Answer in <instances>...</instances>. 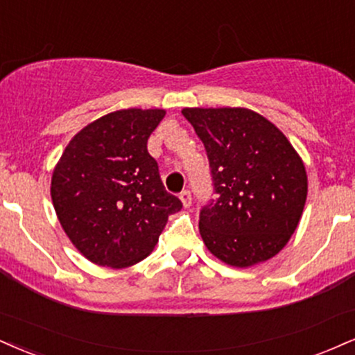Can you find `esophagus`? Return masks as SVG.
Listing matches in <instances>:
<instances>
[{"instance_id": "obj_1", "label": "esophagus", "mask_w": 355, "mask_h": 355, "mask_svg": "<svg viewBox=\"0 0 355 355\" xmlns=\"http://www.w3.org/2000/svg\"><path fill=\"white\" fill-rule=\"evenodd\" d=\"M180 200H182V203H183V207L185 208H189L190 205H191V193L189 190H183V191H180Z\"/></svg>"}]
</instances>
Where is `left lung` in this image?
Masks as SVG:
<instances>
[{
    "instance_id": "8db88e82",
    "label": "left lung",
    "mask_w": 355,
    "mask_h": 355,
    "mask_svg": "<svg viewBox=\"0 0 355 355\" xmlns=\"http://www.w3.org/2000/svg\"><path fill=\"white\" fill-rule=\"evenodd\" d=\"M182 114L205 145L216 193L200 211L205 246L234 268L268 261L304 210L301 157L275 123L250 109L187 107Z\"/></svg>"
}]
</instances>
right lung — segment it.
I'll list each match as a JSON object with an SVG mask.
<instances>
[{
	"instance_id": "right-lung-1",
	"label": "right lung",
	"mask_w": 355,
	"mask_h": 355,
	"mask_svg": "<svg viewBox=\"0 0 355 355\" xmlns=\"http://www.w3.org/2000/svg\"><path fill=\"white\" fill-rule=\"evenodd\" d=\"M164 109H123L78 132L51 178L59 223L89 261L127 268L152 253L182 202L165 190L147 140Z\"/></svg>"
}]
</instances>
